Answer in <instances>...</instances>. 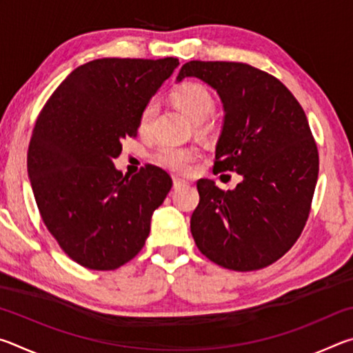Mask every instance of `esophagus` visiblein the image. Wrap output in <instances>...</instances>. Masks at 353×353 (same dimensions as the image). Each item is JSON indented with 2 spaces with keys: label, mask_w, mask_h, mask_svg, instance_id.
Listing matches in <instances>:
<instances>
[{
  "label": "esophagus",
  "mask_w": 353,
  "mask_h": 353,
  "mask_svg": "<svg viewBox=\"0 0 353 353\" xmlns=\"http://www.w3.org/2000/svg\"><path fill=\"white\" fill-rule=\"evenodd\" d=\"M187 183L188 182L183 181V179H181V177H172V187H174L176 190L181 188V187H185Z\"/></svg>",
  "instance_id": "obj_1"
}]
</instances>
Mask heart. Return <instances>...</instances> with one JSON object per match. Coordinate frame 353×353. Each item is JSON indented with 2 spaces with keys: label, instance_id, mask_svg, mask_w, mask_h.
Listing matches in <instances>:
<instances>
[{
  "label": "heart",
  "instance_id": "heart-1",
  "mask_svg": "<svg viewBox=\"0 0 353 353\" xmlns=\"http://www.w3.org/2000/svg\"><path fill=\"white\" fill-rule=\"evenodd\" d=\"M171 101L179 110L183 112L194 123V130L202 137L212 135L216 130V121L210 117L214 112L216 101L212 92L201 82L187 81L171 92ZM155 103L149 101L139 115V130L149 132L155 117ZM199 157V151L191 146L160 145L152 154V160L159 166L172 172H187Z\"/></svg>",
  "mask_w": 353,
  "mask_h": 353
}]
</instances>
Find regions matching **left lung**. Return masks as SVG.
<instances>
[{"label":"left lung","instance_id":"1","mask_svg":"<svg viewBox=\"0 0 353 353\" xmlns=\"http://www.w3.org/2000/svg\"><path fill=\"white\" fill-rule=\"evenodd\" d=\"M188 76L213 87L224 104L213 172L243 176L227 191L198 181L191 235L219 266L261 270L292 248L312 210L319 154L305 112L277 77L252 65L191 61L177 81Z\"/></svg>","mask_w":353,"mask_h":353}]
</instances>
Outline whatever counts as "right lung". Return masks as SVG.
Segmentation results:
<instances>
[{"instance_id": "right-lung-1", "label": "right lung", "mask_w": 353, "mask_h": 353, "mask_svg": "<svg viewBox=\"0 0 353 353\" xmlns=\"http://www.w3.org/2000/svg\"><path fill=\"white\" fill-rule=\"evenodd\" d=\"M179 59H97L71 71L41 109L28 172L46 229L71 260L112 271L145 246L151 214L171 190L170 174L146 165L135 176L113 166L121 141Z\"/></svg>"}]
</instances>
